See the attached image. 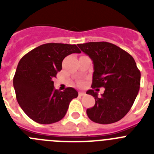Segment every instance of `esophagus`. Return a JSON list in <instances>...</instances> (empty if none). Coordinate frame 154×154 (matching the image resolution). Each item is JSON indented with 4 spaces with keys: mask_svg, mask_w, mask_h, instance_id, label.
Masks as SVG:
<instances>
[{
    "mask_svg": "<svg viewBox=\"0 0 154 154\" xmlns=\"http://www.w3.org/2000/svg\"><path fill=\"white\" fill-rule=\"evenodd\" d=\"M79 95L80 96H84V95H85V92H79Z\"/></svg>",
    "mask_w": 154,
    "mask_h": 154,
    "instance_id": "1",
    "label": "esophagus"
}]
</instances>
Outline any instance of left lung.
I'll use <instances>...</instances> for the list:
<instances>
[{
    "label": "left lung",
    "mask_w": 154,
    "mask_h": 154,
    "mask_svg": "<svg viewBox=\"0 0 154 154\" xmlns=\"http://www.w3.org/2000/svg\"><path fill=\"white\" fill-rule=\"evenodd\" d=\"M78 46L93 62L92 88H105L100 98L93 89L86 92L96 100L93 107L87 109V115L100 124L120 120L131 109L140 85V72L134 58L109 42H88Z\"/></svg>",
    "instance_id": "left-lung-1"
}]
</instances>
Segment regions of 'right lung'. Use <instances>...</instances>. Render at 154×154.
<instances>
[{"label": "right lung", "mask_w": 154, "mask_h": 154, "mask_svg": "<svg viewBox=\"0 0 154 154\" xmlns=\"http://www.w3.org/2000/svg\"><path fill=\"white\" fill-rule=\"evenodd\" d=\"M75 45L47 43L31 50L19 61L13 79L18 104L28 117L41 124L56 123L65 116L78 92L54 87L53 79L62 69L64 58L80 53Z\"/></svg>", "instance_id": "1"}]
</instances>
